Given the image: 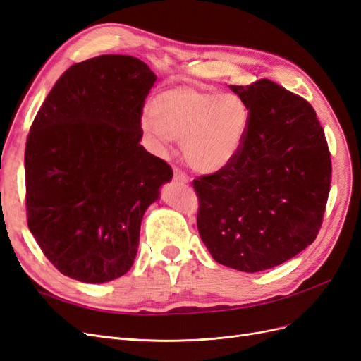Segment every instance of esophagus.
<instances>
[{
	"mask_svg": "<svg viewBox=\"0 0 361 361\" xmlns=\"http://www.w3.org/2000/svg\"><path fill=\"white\" fill-rule=\"evenodd\" d=\"M173 179L176 180V182H179V183H187V182H188V176H187V174H185L183 171H180L179 169H174V176H173Z\"/></svg>",
	"mask_w": 361,
	"mask_h": 361,
	"instance_id": "esophagus-1",
	"label": "esophagus"
}]
</instances>
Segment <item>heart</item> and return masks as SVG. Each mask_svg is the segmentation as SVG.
<instances>
[{
  "mask_svg": "<svg viewBox=\"0 0 361 361\" xmlns=\"http://www.w3.org/2000/svg\"><path fill=\"white\" fill-rule=\"evenodd\" d=\"M143 129L158 141H180L195 171L216 173L241 154L250 128V108L238 94L174 87L154 97Z\"/></svg>",
  "mask_w": 361,
  "mask_h": 361,
  "instance_id": "b5f03b06",
  "label": "heart"
}]
</instances>
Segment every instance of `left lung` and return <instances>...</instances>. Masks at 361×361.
I'll return each instance as SVG.
<instances>
[{
    "instance_id": "1",
    "label": "left lung",
    "mask_w": 361,
    "mask_h": 361,
    "mask_svg": "<svg viewBox=\"0 0 361 361\" xmlns=\"http://www.w3.org/2000/svg\"><path fill=\"white\" fill-rule=\"evenodd\" d=\"M231 89L250 108L248 135L231 166L192 180L197 227L218 264L259 272L297 256L318 236L331 158L304 97L269 80Z\"/></svg>"
}]
</instances>
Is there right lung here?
Masks as SVG:
<instances>
[{"instance_id": "obj_1", "label": "right lung", "mask_w": 361, "mask_h": 361, "mask_svg": "<svg viewBox=\"0 0 361 361\" xmlns=\"http://www.w3.org/2000/svg\"><path fill=\"white\" fill-rule=\"evenodd\" d=\"M157 75L130 56L72 64L37 111L25 145L27 223L61 274L84 283L122 277L166 161L140 145Z\"/></svg>"}]
</instances>
